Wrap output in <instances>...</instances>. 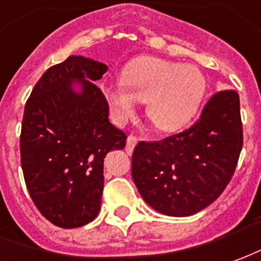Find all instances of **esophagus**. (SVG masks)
<instances>
[{
  "label": "esophagus",
  "mask_w": 261,
  "mask_h": 261,
  "mask_svg": "<svg viewBox=\"0 0 261 261\" xmlns=\"http://www.w3.org/2000/svg\"><path fill=\"white\" fill-rule=\"evenodd\" d=\"M139 139L135 136V135H129L128 139H126V147H125V150H126V153L130 154L133 151V149H135V146L138 144Z\"/></svg>",
  "instance_id": "1"
}]
</instances>
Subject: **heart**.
Listing matches in <instances>:
<instances>
[{
    "label": "heart",
    "mask_w": 261,
    "mask_h": 261,
    "mask_svg": "<svg viewBox=\"0 0 261 261\" xmlns=\"http://www.w3.org/2000/svg\"><path fill=\"white\" fill-rule=\"evenodd\" d=\"M106 96L121 115H129L135 100L146 101V114L163 130H174L191 121L206 91L197 66L180 65L155 57H138L125 66L122 85L106 87Z\"/></svg>",
    "instance_id": "b5f03b06"
}]
</instances>
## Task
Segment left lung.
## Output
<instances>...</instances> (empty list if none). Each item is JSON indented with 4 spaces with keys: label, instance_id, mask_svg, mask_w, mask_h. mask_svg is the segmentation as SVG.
Listing matches in <instances>:
<instances>
[{
    "label": "left lung",
    "instance_id": "obj_1",
    "mask_svg": "<svg viewBox=\"0 0 261 261\" xmlns=\"http://www.w3.org/2000/svg\"><path fill=\"white\" fill-rule=\"evenodd\" d=\"M242 144L239 94L217 91L191 128L159 142H139L132 155L133 182L154 210L192 216L227 188Z\"/></svg>",
    "mask_w": 261,
    "mask_h": 261
}]
</instances>
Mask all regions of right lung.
Segmentation results:
<instances>
[{"mask_svg":"<svg viewBox=\"0 0 261 261\" xmlns=\"http://www.w3.org/2000/svg\"><path fill=\"white\" fill-rule=\"evenodd\" d=\"M108 66L81 55L45 70L26 101L20 163L26 188L43 216L61 228H77L100 211L104 157L123 149L126 135L108 121L100 81ZM79 81L76 93L71 82Z\"/></svg>","mask_w":261,"mask_h":261,"instance_id":"obj_1","label":"right lung"}]
</instances>
